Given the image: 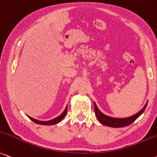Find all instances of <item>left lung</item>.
I'll return each instance as SVG.
<instances>
[{"mask_svg":"<svg viewBox=\"0 0 157 157\" xmlns=\"http://www.w3.org/2000/svg\"><path fill=\"white\" fill-rule=\"evenodd\" d=\"M94 109H95V115H96L97 119L100 122L101 124H103L105 126H109V127L112 128H121L127 126L132 123H133L136 119L144 113L145 110L146 106H147V103L146 104L145 106L143 107V109L141 111L138 112L136 115H134L131 117H126V118H115V117H109L104 115L102 113L99 111V109L97 108V106L95 102H94Z\"/></svg>","mask_w":157,"mask_h":157,"instance_id":"8db88e82","label":"left lung"}]
</instances>
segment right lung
<instances>
[{
	"label": "right lung",
	"instance_id": "1",
	"mask_svg": "<svg viewBox=\"0 0 157 157\" xmlns=\"http://www.w3.org/2000/svg\"><path fill=\"white\" fill-rule=\"evenodd\" d=\"M67 110H68V108H67V107H66V109H65V110L63 111V113L61 114L60 116H58V117H57L56 118H55L53 120H51V121H37V120L32 118V117H29V116H28V117H29V118L31 120V121H32L34 122V123H35L40 124V125H55V124L60 123V122L64 118L65 116H66V113H67Z\"/></svg>",
	"mask_w": 157,
	"mask_h": 157
}]
</instances>
